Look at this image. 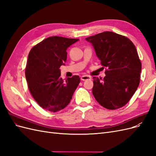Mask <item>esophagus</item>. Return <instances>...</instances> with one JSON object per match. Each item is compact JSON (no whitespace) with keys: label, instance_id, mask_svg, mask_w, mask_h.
I'll list each match as a JSON object with an SVG mask.
<instances>
[{"label":"esophagus","instance_id":"1","mask_svg":"<svg viewBox=\"0 0 156 156\" xmlns=\"http://www.w3.org/2000/svg\"><path fill=\"white\" fill-rule=\"evenodd\" d=\"M81 79L82 81H86V80H90L91 77L89 75H83L81 77Z\"/></svg>","mask_w":156,"mask_h":156}]
</instances>
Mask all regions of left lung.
<instances>
[{"instance_id":"1","label":"left lung","mask_w":156,"mask_h":156,"mask_svg":"<svg viewBox=\"0 0 156 156\" xmlns=\"http://www.w3.org/2000/svg\"><path fill=\"white\" fill-rule=\"evenodd\" d=\"M106 76L94 77L92 94L100 104L115 110L124 106L133 96L140 83L141 62L135 46L129 38L112 32L88 37Z\"/></svg>"}]
</instances>
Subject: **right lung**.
I'll use <instances>...</instances> for the list:
<instances>
[{"mask_svg":"<svg viewBox=\"0 0 156 156\" xmlns=\"http://www.w3.org/2000/svg\"><path fill=\"white\" fill-rule=\"evenodd\" d=\"M78 40L51 36L29 52L25 69L28 87L35 101L47 111L55 112L64 108L79 85L78 75L64 81L59 69L66 61L67 49Z\"/></svg>","mask_w":156,"mask_h":156,"instance_id":"right-lung-1","label":"right lung"}]
</instances>
